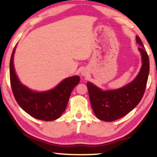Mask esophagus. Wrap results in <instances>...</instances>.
I'll list each match as a JSON object with an SVG mask.
<instances>
[{
	"instance_id": "1",
	"label": "esophagus",
	"mask_w": 157,
	"mask_h": 157,
	"mask_svg": "<svg viewBox=\"0 0 157 157\" xmlns=\"http://www.w3.org/2000/svg\"><path fill=\"white\" fill-rule=\"evenodd\" d=\"M83 75H84V74H83Z\"/></svg>"
}]
</instances>
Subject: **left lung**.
<instances>
[{"instance_id":"8db88e82","label":"left lung","mask_w":157,"mask_h":157,"mask_svg":"<svg viewBox=\"0 0 157 157\" xmlns=\"http://www.w3.org/2000/svg\"><path fill=\"white\" fill-rule=\"evenodd\" d=\"M136 40L141 47L142 66L137 77L132 82L121 89L112 91H102L91 82L87 88L91 105L97 117L106 122H111L124 117L138 105L142 100L148 78L149 57L142 40L136 36Z\"/></svg>"}]
</instances>
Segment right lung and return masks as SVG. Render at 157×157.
<instances>
[{"label": "right lung", "instance_id": "add662e5", "mask_svg": "<svg viewBox=\"0 0 157 157\" xmlns=\"http://www.w3.org/2000/svg\"><path fill=\"white\" fill-rule=\"evenodd\" d=\"M15 49V47L11 56L10 73L11 87L16 101L27 113L36 119L52 121L59 118L66 110L73 89L80 82V77L66 78L55 89L45 92L32 91L16 76L13 64Z\"/></svg>", "mask_w": 157, "mask_h": 157}]
</instances>
